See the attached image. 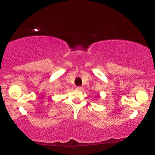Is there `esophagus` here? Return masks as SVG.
Listing matches in <instances>:
<instances>
[{
  "label": "esophagus",
  "instance_id": "1",
  "mask_svg": "<svg viewBox=\"0 0 155 155\" xmlns=\"http://www.w3.org/2000/svg\"><path fill=\"white\" fill-rule=\"evenodd\" d=\"M75 89H76L77 90H79V91H81L83 89V87L81 86H78V87H76V88Z\"/></svg>",
  "mask_w": 155,
  "mask_h": 155
}]
</instances>
